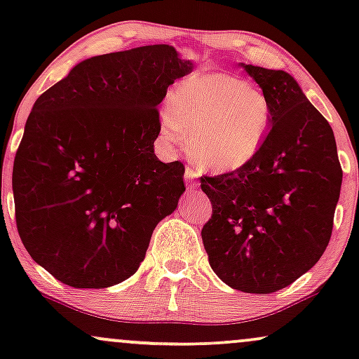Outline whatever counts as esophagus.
<instances>
[{"mask_svg":"<svg viewBox=\"0 0 359 359\" xmlns=\"http://www.w3.org/2000/svg\"><path fill=\"white\" fill-rule=\"evenodd\" d=\"M184 179H185V184L189 185L191 189H196L197 187V174L194 168H185V174H184Z\"/></svg>","mask_w":359,"mask_h":359,"instance_id":"esophagus-1","label":"esophagus"}]
</instances>
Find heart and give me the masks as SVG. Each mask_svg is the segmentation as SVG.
I'll use <instances>...</instances> for the list:
<instances>
[{"mask_svg": "<svg viewBox=\"0 0 359 359\" xmlns=\"http://www.w3.org/2000/svg\"><path fill=\"white\" fill-rule=\"evenodd\" d=\"M271 102L250 82L228 72H194L170 94L158 135L179 147L191 131L189 154L204 170L233 172L248 165L269 138Z\"/></svg>", "mask_w": 359, "mask_h": 359, "instance_id": "obj_1", "label": "heart"}]
</instances>
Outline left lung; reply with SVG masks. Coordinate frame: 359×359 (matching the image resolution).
Wrapping results in <instances>:
<instances>
[{
  "label": "left lung",
  "instance_id": "obj_1",
  "mask_svg": "<svg viewBox=\"0 0 359 359\" xmlns=\"http://www.w3.org/2000/svg\"><path fill=\"white\" fill-rule=\"evenodd\" d=\"M273 109L265 145L248 165L203 177L212 216L209 265L226 285L271 294L319 262L331 240L343 170L332 128L285 71L241 64Z\"/></svg>",
  "mask_w": 359,
  "mask_h": 359
}]
</instances>
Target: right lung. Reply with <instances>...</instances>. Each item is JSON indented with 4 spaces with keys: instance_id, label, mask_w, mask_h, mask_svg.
Segmentation results:
<instances>
[{
    "instance_id": "1",
    "label": "right lung",
    "mask_w": 359,
    "mask_h": 359,
    "mask_svg": "<svg viewBox=\"0 0 359 359\" xmlns=\"http://www.w3.org/2000/svg\"><path fill=\"white\" fill-rule=\"evenodd\" d=\"M192 69L172 45H145L79 62L35 101L13 163L16 228L65 285L130 278L175 211L185 170L156 158V108Z\"/></svg>"
}]
</instances>
